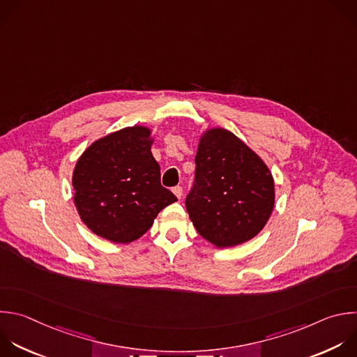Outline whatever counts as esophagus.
Wrapping results in <instances>:
<instances>
[{
	"instance_id": "obj_1",
	"label": "esophagus",
	"mask_w": 357,
	"mask_h": 357,
	"mask_svg": "<svg viewBox=\"0 0 357 357\" xmlns=\"http://www.w3.org/2000/svg\"><path fill=\"white\" fill-rule=\"evenodd\" d=\"M172 192H174V195H175L178 199H181L182 195H183V189H182L181 186H175V188L172 189Z\"/></svg>"
}]
</instances>
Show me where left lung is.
<instances>
[{
  "mask_svg": "<svg viewBox=\"0 0 357 357\" xmlns=\"http://www.w3.org/2000/svg\"><path fill=\"white\" fill-rule=\"evenodd\" d=\"M195 162L196 185L186 197V210L196 231L215 248L252 240L275 207L269 167L222 128H210L200 135Z\"/></svg>",
  "mask_w": 357,
  "mask_h": 357,
  "instance_id": "obj_1",
  "label": "left lung"
}]
</instances>
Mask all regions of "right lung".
I'll list each match as a JSON object with an SVG mask.
<instances>
[{
	"mask_svg": "<svg viewBox=\"0 0 357 357\" xmlns=\"http://www.w3.org/2000/svg\"><path fill=\"white\" fill-rule=\"evenodd\" d=\"M153 130L132 126L93 142L73 171L74 204L100 238L129 244L143 236L158 213L178 199L161 186Z\"/></svg>",
	"mask_w": 357,
	"mask_h": 357,
	"instance_id": "right-lung-1",
	"label": "right lung"
}]
</instances>
